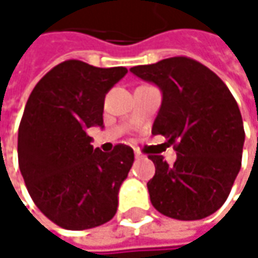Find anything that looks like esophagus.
Masks as SVG:
<instances>
[{"mask_svg":"<svg viewBox=\"0 0 258 258\" xmlns=\"http://www.w3.org/2000/svg\"><path fill=\"white\" fill-rule=\"evenodd\" d=\"M134 157H136L137 160H140V158H143V154H142L139 149H134Z\"/></svg>","mask_w":258,"mask_h":258,"instance_id":"34e87169","label":"esophagus"}]
</instances>
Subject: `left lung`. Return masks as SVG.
<instances>
[{"instance_id": "8db88e82", "label": "left lung", "mask_w": 258, "mask_h": 258, "mask_svg": "<svg viewBox=\"0 0 258 258\" xmlns=\"http://www.w3.org/2000/svg\"><path fill=\"white\" fill-rule=\"evenodd\" d=\"M130 72L161 89L152 134L164 136L178 155L173 166L149 155L155 164L148 182L152 206L182 221L212 215L227 200L242 161L245 131L232 92L212 70L186 56Z\"/></svg>"}]
</instances>
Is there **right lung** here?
<instances>
[{
  "instance_id": "1",
  "label": "right lung",
  "mask_w": 258,
  "mask_h": 258,
  "mask_svg": "<svg viewBox=\"0 0 258 258\" xmlns=\"http://www.w3.org/2000/svg\"><path fill=\"white\" fill-rule=\"evenodd\" d=\"M127 72L69 59L40 79L26 101L19 169L37 208L62 229L98 227L116 214L134 152L127 145L94 149L86 130L103 127L104 97Z\"/></svg>"
}]
</instances>
